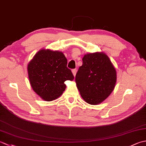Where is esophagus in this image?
I'll list each match as a JSON object with an SVG mask.
<instances>
[{"label": "esophagus", "instance_id": "obj_1", "mask_svg": "<svg viewBox=\"0 0 146 146\" xmlns=\"http://www.w3.org/2000/svg\"><path fill=\"white\" fill-rule=\"evenodd\" d=\"M72 73H73V75L74 76H75L76 73V69H73V70H72Z\"/></svg>", "mask_w": 146, "mask_h": 146}]
</instances>
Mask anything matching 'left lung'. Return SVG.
I'll return each instance as SVG.
<instances>
[{"mask_svg":"<svg viewBox=\"0 0 146 146\" xmlns=\"http://www.w3.org/2000/svg\"><path fill=\"white\" fill-rule=\"evenodd\" d=\"M79 68L75 82L86 103L98 105L108 97L117 82V71L108 56L103 52L86 53Z\"/></svg>","mask_w":146,"mask_h":146,"instance_id":"obj_1","label":"left lung"}]
</instances>
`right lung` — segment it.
Here are the masks:
<instances>
[{
  "label": "right lung",
  "instance_id": "right-lung-1",
  "mask_svg": "<svg viewBox=\"0 0 146 146\" xmlns=\"http://www.w3.org/2000/svg\"><path fill=\"white\" fill-rule=\"evenodd\" d=\"M63 52L42 49L27 64L30 85L36 94L47 102L54 100L66 89L64 82L72 81L74 76L67 68Z\"/></svg>",
  "mask_w": 146,
  "mask_h": 146
}]
</instances>
